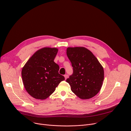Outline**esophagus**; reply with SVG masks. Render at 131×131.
<instances>
[{
    "label": "esophagus",
    "instance_id": "34e87169",
    "mask_svg": "<svg viewBox=\"0 0 131 131\" xmlns=\"http://www.w3.org/2000/svg\"><path fill=\"white\" fill-rule=\"evenodd\" d=\"M64 77H65V80H66V79H67L68 78V75H67V74H66V75H64Z\"/></svg>",
    "mask_w": 131,
    "mask_h": 131
}]
</instances>
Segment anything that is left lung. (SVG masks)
I'll return each mask as SVG.
<instances>
[{
	"label": "left lung",
	"mask_w": 131,
	"mask_h": 131,
	"mask_svg": "<svg viewBox=\"0 0 131 131\" xmlns=\"http://www.w3.org/2000/svg\"><path fill=\"white\" fill-rule=\"evenodd\" d=\"M67 56L73 73L66 81L72 91L82 99L93 97L100 90L104 79V71L94 54L84 47H68Z\"/></svg>",
	"instance_id": "8db88e82"
}]
</instances>
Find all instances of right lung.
<instances>
[{"label":"right lung","mask_w":131,"mask_h":131,"mask_svg":"<svg viewBox=\"0 0 131 131\" xmlns=\"http://www.w3.org/2000/svg\"><path fill=\"white\" fill-rule=\"evenodd\" d=\"M56 48H43L34 53L22 70L23 84L26 91L37 99L47 98L65 80L58 73L59 67L54 62L58 52Z\"/></svg>","instance_id":"add662e5"}]
</instances>
